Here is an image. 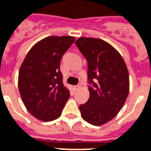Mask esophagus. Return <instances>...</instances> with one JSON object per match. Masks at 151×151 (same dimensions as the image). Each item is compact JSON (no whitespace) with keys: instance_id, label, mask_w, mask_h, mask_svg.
<instances>
[{"instance_id":"1","label":"esophagus","mask_w":151,"mask_h":151,"mask_svg":"<svg viewBox=\"0 0 151 151\" xmlns=\"http://www.w3.org/2000/svg\"><path fill=\"white\" fill-rule=\"evenodd\" d=\"M81 86H82V84H81V83H78L77 85H76L74 87L75 90H79L80 88H81Z\"/></svg>"}]
</instances>
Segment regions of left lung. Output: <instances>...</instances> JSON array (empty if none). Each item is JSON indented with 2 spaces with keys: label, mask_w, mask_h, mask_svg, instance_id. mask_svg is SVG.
Masks as SVG:
<instances>
[{
  "label": "left lung",
  "mask_w": 151,
  "mask_h": 151,
  "mask_svg": "<svg viewBox=\"0 0 151 151\" xmlns=\"http://www.w3.org/2000/svg\"><path fill=\"white\" fill-rule=\"evenodd\" d=\"M76 45L88 61L90 97L80 105L81 116L95 126L116 116L129 93V73L117 50L103 40L80 37Z\"/></svg>",
  "instance_id": "1"
}]
</instances>
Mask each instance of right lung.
I'll return each instance as SVG.
<instances>
[{
	"mask_svg": "<svg viewBox=\"0 0 151 151\" xmlns=\"http://www.w3.org/2000/svg\"><path fill=\"white\" fill-rule=\"evenodd\" d=\"M73 37H46L32 47L21 64L18 87L24 106L34 117L48 122L60 116L70 91L63 83L60 60Z\"/></svg>",
	"mask_w": 151,
	"mask_h": 151,
	"instance_id": "add662e5",
	"label": "right lung"
}]
</instances>
